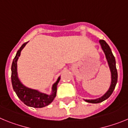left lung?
<instances>
[{"instance_id": "1", "label": "left lung", "mask_w": 128, "mask_h": 128, "mask_svg": "<svg viewBox=\"0 0 128 128\" xmlns=\"http://www.w3.org/2000/svg\"><path fill=\"white\" fill-rule=\"evenodd\" d=\"M99 42L100 44L101 48H102L103 52H104V54H105L109 68H110V70L112 82H111L110 86L108 90L101 97L98 98H96V99H84L86 102L89 103H93V104H97V103L102 102L111 96L113 90H115L116 82H117L118 78L117 70H116V61H115V56H113L110 48L108 44L106 42V41L104 40H100Z\"/></svg>"}]
</instances>
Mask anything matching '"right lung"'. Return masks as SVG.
<instances>
[{
    "instance_id": "add662e5",
    "label": "right lung",
    "mask_w": 128,
    "mask_h": 128,
    "mask_svg": "<svg viewBox=\"0 0 128 128\" xmlns=\"http://www.w3.org/2000/svg\"><path fill=\"white\" fill-rule=\"evenodd\" d=\"M25 42L22 45L20 49L16 52L15 58L13 60L12 65V83L14 92L16 93V95L19 98L20 100L24 102L26 105L30 107L41 108L45 107L46 106L53 102L56 96L57 84L60 79V76L58 78L57 80L52 86V94L48 95L46 93H42L38 90L30 88L24 85L21 82L18 78L17 73V60L20 55L21 51L27 44Z\"/></svg>"
}]
</instances>
